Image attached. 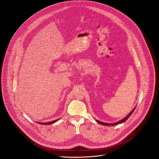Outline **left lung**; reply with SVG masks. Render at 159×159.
<instances>
[{"mask_svg": "<svg viewBox=\"0 0 159 159\" xmlns=\"http://www.w3.org/2000/svg\"><path fill=\"white\" fill-rule=\"evenodd\" d=\"M134 109H135V107L129 113V114L125 118H123V119H122L121 120H120V121H119L118 122H116V123H102V122H101V121H98V120H96V121L98 123H99V124H101V125H105V126H114V125H118V124H121V123H123V122H125V121H126L128 119V118L131 115V114L133 112V111H134Z\"/></svg>", "mask_w": 159, "mask_h": 159, "instance_id": "obj_1", "label": "left lung"}]
</instances>
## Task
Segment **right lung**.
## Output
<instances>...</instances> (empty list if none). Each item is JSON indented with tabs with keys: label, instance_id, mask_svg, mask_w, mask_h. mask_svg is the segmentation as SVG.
Masks as SVG:
<instances>
[{
	"label": "right lung",
	"instance_id": "add662e5",
	"mask_svg": "<svg viewBox=\"0 0 159 159\" xmlns=\"http://www.w3.org/2000/svg\"><path fill=\"white\" fill-rule=\"evenodd\" d=\"M58 120H59V119L56 120H54V121H50V122H47V123H39V122H38V123L41 124V125H52V124H53V123L57 122V121H58Z\"/></svg>",
	"mask_w": 159,
	"mask_h": 159
}]
</instances>
